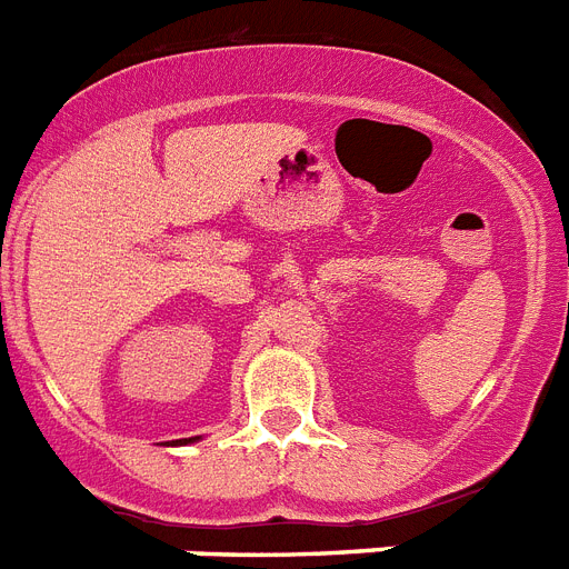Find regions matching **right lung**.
Masks as SVG:
<instances>
[{
	"mask_svg": "<svg viewBox=\"0 0 569 569\" xmlns=\"http://www.w3.org/2000/svg\"><path fill=\"white\" fill-rule=\"evenodd\" d=\"M197 439H200V436H194V439H180V442H177V445H186V442H197Z\"/></svg>",
	"mask_w": 569,
	"mask_h": 569,
	"instance_id": "1",
	"label": "right lung"
}]
</instances>
